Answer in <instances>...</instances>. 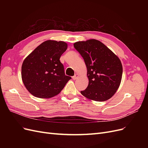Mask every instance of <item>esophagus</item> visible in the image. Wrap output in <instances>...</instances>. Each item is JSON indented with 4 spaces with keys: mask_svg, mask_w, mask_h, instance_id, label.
Here are the masks:
<instances>
[{
    "mask_svg": "<svg viewBox=\"0 0 148 148\" xmlns=\"http://www.w3.org/2000/svg\"><path fill=\"white\" fill-rule=\"evenodd\" d=\"M78 75H74L73 77H72V79H73V80H75V79H78Z\"/></svg>",
    "mask_w": 148,
    "mask_h": 148,
    "instance_id": "esophagus-1",
    "label": "esophagus"
}]
</instances>
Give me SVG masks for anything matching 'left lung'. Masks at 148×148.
<instances>
[{"instance_id": "8db88e82", "label": "left lung", "mask_w": 148, "mask_h": 148, "mask_svg": "<svg viewBox=\"0 0 148 148\" xmlns=\"http://www.w3.org/2000/svg\"><path fill=\"white\" fill-rule=\"evenodd\" d=\"M87 68L88 86L82 95L89 99L105 101L118 89L123 72L119 58L104 44L96 39L74 43Z\"/></svg>"}]
</instances>
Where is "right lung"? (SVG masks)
Returning a JSON list of instances; mask_svg holds the SVG:
<instances>
[{
	"instance_id": "obj_1",
	"label": "right lung",
	"mask_w": 148,
	"mask_h": 148,
	"mask_svg": "<svg viewBox=\"0 0 148 148\" xmlns=\"http://www.w3.org/2000/svg\"><path fill=\"white\" fill-rule=\"evenodd\" d=\"M67 49L63 41L48 40L36 48L24 60L21 78L26 88L39 98H49L60 93L71 78L65 74L61 56Z\"/></svg>"
}]
</instances>
